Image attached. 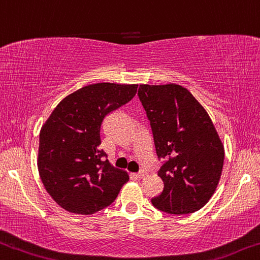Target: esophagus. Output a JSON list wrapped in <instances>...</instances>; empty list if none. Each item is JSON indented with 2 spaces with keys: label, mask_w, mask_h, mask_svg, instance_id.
Returning a JSON list of instances; mask_svg holds the SVG:
<instances>
[{
  "label": "esophagus",
  "mask_w": 260,
  "mask_h": 260,
  "mask_svg": "<svg viewBox=\"0 0 260 260\" xmlns=\"http://www.w3.org/2000/svg\"><path fill=\"white\" fill-rule=\"evenodd\" d=\"M135 175H136V178H138V179H143L144 177H146L147 173H146L145 171H141V172H138V173H136Z\"/></svg>",
  "instance_id": "34e87169"
}]
</instances>
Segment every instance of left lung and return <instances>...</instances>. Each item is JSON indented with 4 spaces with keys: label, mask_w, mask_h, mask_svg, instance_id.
<instances>
[{
    "label": "left lung",
    "mask_w": 260,
    "mask_h": 260,
    "mask_svg": "<svg viewBox=\"0 0 260 260\" xmlns=\"http://www.w3.org/2000/svg\"><path fill=\"white\" fill-rule=\"evenodd\" d=\"M138 96L150 119L164 182L152 205L169 214L201 209L221 179L224 146L205 108L177 83L139 85Z\"/></svg>",
    "instance_id": "left-lung-1"
}]
</instances>
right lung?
Segmentation results:
<instances>
[{"instance_id":"obj_1","label":"right lung","mask_w":260,"mask_h":260,"mask_svg":"<svg viewBox=\"0 0 260 260\" xmlns=\"http://www.w3.org/2000/svg\"><path fill=\"white\" fill-rule=\"evenodd\" d=\"M138 85L99 82L67 95L39 134L38 172L51 198L67 211L91 215L106 208L129 180L100 150L101 124L110 111L129 102Z\"/></svg>"}]
</instances>
